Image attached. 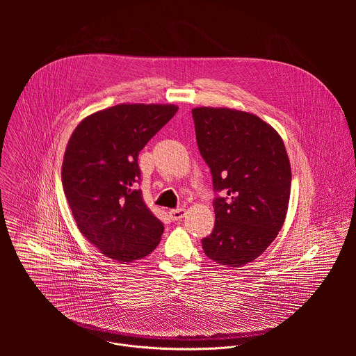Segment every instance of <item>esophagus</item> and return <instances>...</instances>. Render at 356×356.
Returning a JSON list of instances; mask_svg holds the SVG:
<instances>
[{
  "mask_svg": "<svg viewBox=\"0 0 356 356\" xmlns=\"http://www.w3.org/2000/svg\"><path fill=\"white\" fill-rule=\"evenodd\" d=\"M184 216H185V209L184 208H177V209L170 211V218L172 220H181Z\"/></svg>",
  "mask_w": 356,
  "mask_h": 356,
  "instance_id": "1",
  "label": "esophagus"
}]
</instances>
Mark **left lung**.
Masks as SVG:
<instances>
[{"label":"left lung","instance_id":"1","mask_svg":"<svg viewBox=\"0 0 356 356\" xmlns=\"http://www.w3.org/2000/svg\"><path fill=\"white\" fill-rule=\"evenodd\" d=\"M192 115L215 192V226L202 240L204 254L241 267L263 254L284 225L292 182L286 149L252 113L203 106Z\"/></svg>","mask_w":356,"mask_h":356}]
</instances>
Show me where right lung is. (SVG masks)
<instances>
[{"label": "right lung", "mask_w": 356, "mask_h": 356, "mask_svg": "<svg viewBox=\"0 0 356 356\" xmlns=\"http://www.w3.org/2000/svg\"><path fill=\"white\" fill-rule=\"evenodd\" d=\"M177 111L171 104L115 105L83 119L68 141L61 182L72 216L93 245L120 263L148 256L163 234L137 189L138 154Z\"/></svg>", "instance_id": "right-lung-1"}]
</instances>
